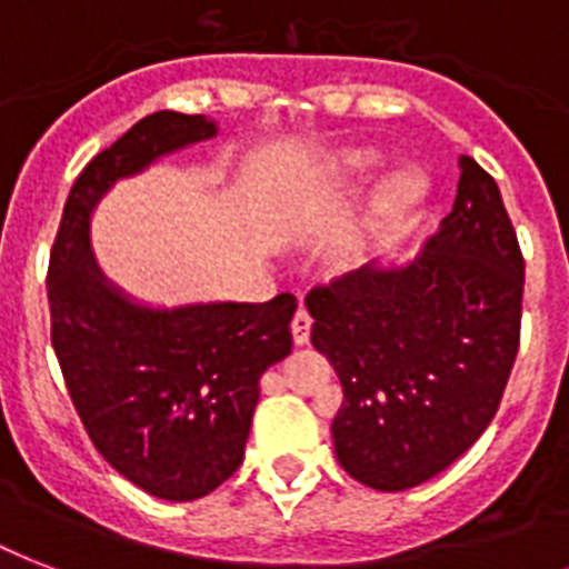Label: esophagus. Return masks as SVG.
Returning <instances> with one entry per match:
<instances>
[{
	"mask_svg": "<svg viewBox=\"0 0 569 569\" xmlns=\"http://www.w3.org/2000/svg\"><path fill=\"white\" fill-rule=\"evenodd\" d=\"M310 328H312V319H310V312L307 310H298L295 312V319H292V339H295V346L301 348L310 342Z\"/></svg>",
	"mask_w": 569,
	"mask_h": 569,
	"instance_id": "34e87169",
	"label": "esophagus"
}]
</instances>
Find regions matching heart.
Returning <instances> with one entry per match:
<instances>
[{"label":"heart","mask_w":569,"mask_h":569,"mask_svg":"<svg viewBox=\"0 0 569 569\" xmlns=\"http://www.w3.org/2000/svg\"><path fill=\"white\" fill-rule=\"evenodd\" d=\"M380 162H383V156L366 144L342 147L328 159H321L298 182L292 200L295 212L312 214L325 206H333L337 200L360 189L378 171ZM428 197H431V180L416 164H398L383 173L366 200L348 253L355 259H363L369 250L383 241L398 239L401 232H407L419 221V214L428 206Z\"/></svg>","instance_id":"heart-1"}]
</instances>
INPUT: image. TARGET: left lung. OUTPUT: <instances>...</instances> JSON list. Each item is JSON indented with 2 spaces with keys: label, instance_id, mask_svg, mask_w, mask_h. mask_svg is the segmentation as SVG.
I'll return each instance as SVG.
<instances>
[{
  "label": "left lung",
  "instance_id": "left-lung-1",
  "mask_svg": "<svg viewBox=\"0 0 569 569\" xmlns=\"http://www.w3.org/2000/svg\"><path fill=\"white\" fill-rule=\"evenodd\" d=\"M458 168L455 206L419 257L307 295L312 346L346 396L337 460L383 493L440 476L485 433L520 348L517 232L493 177L469 156Z\"/></svg>",
  "mask_w": 569,
  "mask_h": 569
}]
</instances>
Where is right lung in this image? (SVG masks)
I'll list each match as a JSON object with an SVG mask.
<instances>
[{"label": "right lung", "mask_w": 569, "mask_h": 569, "mask_svg": "<svg viewBox=\"0 0 569 569\" xmlns=\"http://www.w3.org/2000/svg\"><path fill=\"white\" fill-rule=\"evenodd\" d=\"M218 136L206 114L156 111L73 182L49 253L52 348L102 458L144 493L191 502L239 469L259 380L292 351L295 295L153 307L111 283L91 214L120 180Z\"/></svg>", "instance_id": "add662e5"}]
</instances>
